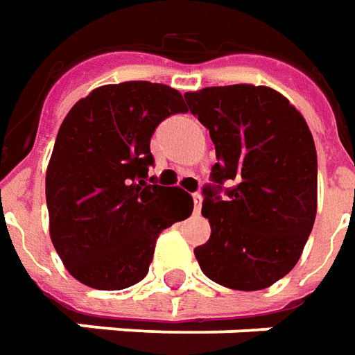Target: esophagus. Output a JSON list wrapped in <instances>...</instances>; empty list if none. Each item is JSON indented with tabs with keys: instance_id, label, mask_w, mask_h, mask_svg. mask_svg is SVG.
I'll return each instance as SVG.
<instances>
[{
	"instance_id": "obj_1",
	"label": "esophagus",
	"mask_w": 355,
	"mask_h": 355,
	"mask_svg": "<svg viewBox=\"0 0 355 355\" xmlns=\"http://www.w3.org/2000/svg\"><path fill=\"white\" fill-rule=\"evenodd\" d=\"M193 200H195V212L200 214V208H202V195H200V193H195V195H193Z\"/></svg>"
}]
</instances>
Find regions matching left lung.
Segmentation results:
<instances>
[{"label":"left lung","instance_id":"1","mask_svg":"<svg viewBox=\"0 0 355 355\" xmlns=\"http://www.w3.org/2000/svg\"><path fill=\"white\" fill-rule=\"evenodd\" d=\"M208 128L218 164L212 180L238 183L228 197L205 187L212 233L195 256L206 277L233 291H262L302 256L318 212V153L294 105L268 85L235 84L187 92Z\"/></svg>","mask_w":355,"mask_h":355}]
</instances>
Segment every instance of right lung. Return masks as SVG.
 <instances>
[{
  "mask_svg": "<svg viewBox=\"0 0 355 355\" xmlns=\"http://www.w3.org/2000/svg\"><path fill=\"white\" fill-rule=\"evenodd\" d=\"M187 112L164 84L95 87L62 120L45 173L49 235L80 283L122 291L139 283L162 230L193 212L180 187L147 182L150 137L164 118Z\"/></svg>",
  "mask_w": 355,
  "mask_h": 355,
  "instance_id": "1",
  "label": "right lung"
}]
</instances>
